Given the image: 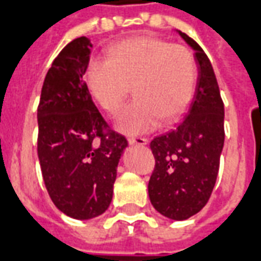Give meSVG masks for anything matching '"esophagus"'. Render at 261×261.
I'll return each instance as SVG.
<instances>
[{
	"label": "esophagus",
	"instance_id": "34e87169",
	"mask_svg": "<svg viewBox=\"0 0 261 261\" xmlns=\"http://www.w3.org/2000/svg\"><path fill=\"white\" fill-rule=\"evenodd\" d=\"M127 142H129V145H138V146H145L149 143V140L146 139V138H129L127 139Z\"/></svg>",
	"mask_w": 261,
	"mask_h": 261
}]
</instances>
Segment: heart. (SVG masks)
<instances>
[{"label":"heart","mask_w":261,"mask_h":261,"mask_svg":"<svg viewBox=\"0 0 261 261\" xmlns=\"http://www.w3.org/2000/svg\"><path fill=\"white\" fill-rule=\"evenodd\" d=\"M197 63L190 49L167 40L138 36L107 51V60L92 59L86 70L87 88L102 110L116 114L134 87L135 99L119 112L116 130L147 134L175 122L193 99Z\"/></svg>","instance_id":"b5f03b06"}]
</instances>
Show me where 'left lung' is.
Segmentation results:
<instances>
[{"label":"left lung","instance_id":"1","mask_svg":"<svg viewBox=\"0 0 261 261\" xmlns=\"http://www.w3.org/2000/svg\"><path fill=\"white\" fill-rule=\"evenodd\" d=\"M175 32L195 51L199 75L180 125L151 140L156 167L147 188L157 212L173 221H186L204 208L215 186L225 142V111L208 56L194 39Z\"/></svg>","mask_w":261,"mask_h":261}]
</instances>
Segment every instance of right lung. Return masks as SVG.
I'll return each mask as SVG.
<instances>
[{
	"label": "right lung",
	"mask_w": 261,
	"mask_h": 261,
	"mask_svg": "<svg viewBox=\"0 0 261 261\" xmlns=\"http://www.w3.org/2000/svg\"><path fill=\"white\" fill-rule=\"evenodd\" d=\"M91 49V40L81 36L59 53L38 107V157L46 190L63 214L80 221L108 210L127 147L122 135L104 134L107 122L87 88Z\"/></svg>",
	"instance_id": "obj_1"
}]
</instances>
